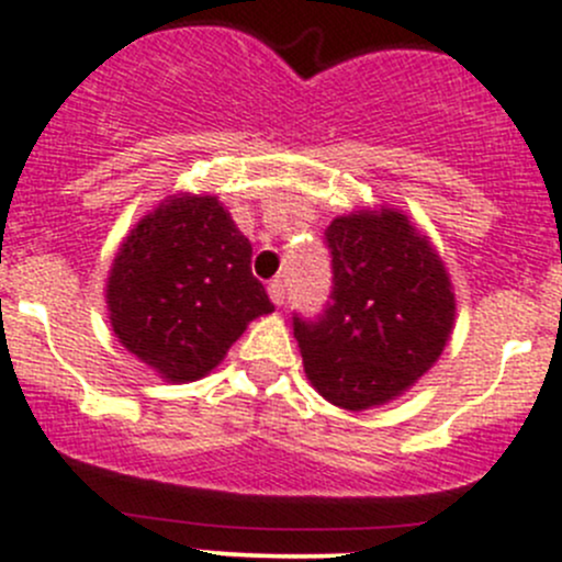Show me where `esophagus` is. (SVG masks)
Masks as SVG:
<instances>
[{
  "mask_svg": "<svg viewBox=\"0 0 562 562\" xmlns=\"http://www.w3.org/2000/svg\"><path fill=\"white\" fill-rule=\"evenodd\" d=\"M269 299L277 304V307H280V304L285 302V288H282L280 280H271L269 282Z\"/></svg>",
  "mask_w": 562,
  "mask_h": 562,
  "instance_id": "1",
  "label": "esophagus"
}]
</instances>
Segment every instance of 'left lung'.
<instances>
[{
  "label": "left lung",
  "mask_w": 562,
  "mask_h": 562,
  "mask_svg": "<svg viewBox=\"0 0 562 562\" xmlns=\"http://www.w3.org/2000/svg\"><path fill=\"white\" fill-rule=\"evenodd\" d=\"M331 304L293 318L304 373L346 412L384 406L428 373L456 326V293L431 238L397 209H359L326 227Z\"/></svg>",
  "instance_id": "obj_1"
}]
</instances>
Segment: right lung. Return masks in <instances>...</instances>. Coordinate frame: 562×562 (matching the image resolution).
<instances>
[{
  "mask_svg": "<svg viewBox=\"0 0 562 562\" xmlns=\"http://www.w3.org/2000/svg\"><path fill=\"white\" fill-rule=\"evenodd\" d=\"M249 263L252 244L214 194H170L131 227L112 260L114 337L165 381L203 379L249 321L274 313Z\"/></svg>",
  "mask_w": 562,
  "mask_h": 562,
  "instance_id": "right-lung-1",
  "label": "right lung"
}]
</instances>
